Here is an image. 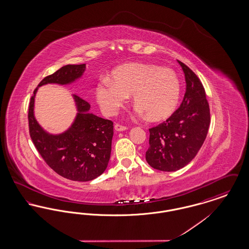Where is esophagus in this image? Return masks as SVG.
Segmentation results:
<instances>
[{
    "mask_svg": "<svg viewBox=\"0 0 249 249\" xmlns=\"http://www.w3.org/2000/svg\"><path fill=\"white\" fill-rule=\"evenodd\" d=\"M128 127L127 126H124V125H121L119 123H117L115 125V130H118V131H122V130H127Z\"/></svg>",
    "mask_w": 249,
    "mask_h": 249,
    "instance_id": "34e87169",
    "label": "esophagus"
}]
</instances>
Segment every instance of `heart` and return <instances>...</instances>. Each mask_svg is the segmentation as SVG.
Wrapping results in <instances>:
<instances>
[{
    "label": "heart",
    "instance_id": "obj_1",
    "mask_svg": "<svg viewBox=\"0 0 249 249\" xmlns=\"http://www.w3.org/2000/svg\"><path fill=\"white\" fill-rule=\"evenodd\" d=\"M98 104L107 115H114L132 94L139 114L152 121H162L177 110L180 82L170 68L152 63L132 62L121 65L104 78L95 89Z\"/></svg>",
    "mask_w": 249,
    "mask_h": 249
}]
</instances>
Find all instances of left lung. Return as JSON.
Listing matches in <instances>:
<instances>
[{
  "label": "left lung",
  "mask_w": 249,
  "mask_h": 249,
  "mask_svg": "<svg viewBox=\"0 0 249 249\" xmlns=\"http://www.w3.org/2000/svg\"><path fill=\"white\" fill-rule=\"evenodd\" d=\"M185 72L186 93L178 110L149 129L145 160L152 168L174 172L189 164L204 142L210 125V108L200 78L178 60Z\"/></svg>",
  "instance_id": "left-lung-1"
}]
</instances>
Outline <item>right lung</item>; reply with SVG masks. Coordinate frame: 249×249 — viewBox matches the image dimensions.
Segmentation results:
<instances>
[{"label":"right lung","mask_w":249,"mask_h":249,"mask_svg":"<svg viewBox=\"0 0 249 249\" xmlns=\"http://www.w3.org/2000/svg\"><path fill=\"white\" fill-rule=\"evenodd\" d=\"M86 64L65 65L46 76L37 87L48 83H70L82 75ZM37 88L31 98L28 120L29 132L35 146L54 172L73 181H90L107 169L114 134L113 121L88 113L90 105L74 95L79 113L72 126L59 135H50L39 126L34 116Z\"/></svg>","instance_id":"right-lung-1"}]
</instances>
